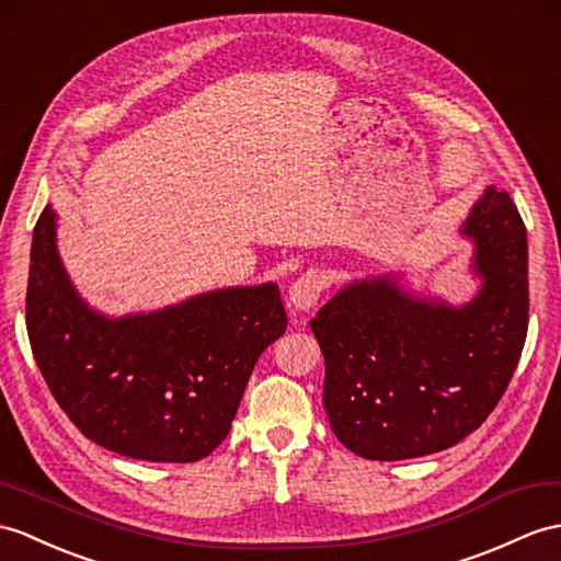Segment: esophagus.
Segmentation results:
<instances>
[{
  "instance_id": "obj_1",
  "label": "esophagus",
  "mask_w": 561,
  "mask_h": 561,
  "mask_svg": "<svg viewBox=\"0 0 561 561\" xmlns=\"http://www.w3.org/2000/svg\"><path fill=\"white\" fill-rule=\"evenodd\" d=\"M324 282L318 270H308L289 286V306L294 310H308L318 304Z\"/></svg>"
}]
</instances>
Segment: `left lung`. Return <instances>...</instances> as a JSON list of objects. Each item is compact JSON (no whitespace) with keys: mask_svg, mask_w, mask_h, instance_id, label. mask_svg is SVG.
Segmentation results:
<instances>
[{"mask_svg":"<svg viewBox=\"0 0 561 561\" xmlns=\"http://www.w3.org/2000/svg\"><path fill=\"white\" fill-rule=\"evenodd\" d=\"M463 233L483 277L471 304H427L380 277L346 286L310 320L324 356V411L363 459L457 445L512 382L528 332L526 225L510 193L490 186Z\"/></svg>","mask_w":561,"mask_h":561,"instance_id":"obj_1","label":"left lung"}]
</instances>
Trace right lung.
Masks as SVG:
<instances>
[{
	"label": "right lung",
	"instance_id": "obj_1",
	"mask_svg": "<svg viewBox=\"0 0 561 561\" xmlns=\"http://www.w3.org/2000/svg\"><path fill=\"white\" fill-rule=\"evenodd\" d=\"M55 229L47 205L25 294L31 348L51 397L88 439L122 457L205 459L229 435L255 360L286 330L277 284L107 320L76 294Z\"/></svg>",
	"mask_w": 561,
	"mask_h": 561
}]
</instances>
